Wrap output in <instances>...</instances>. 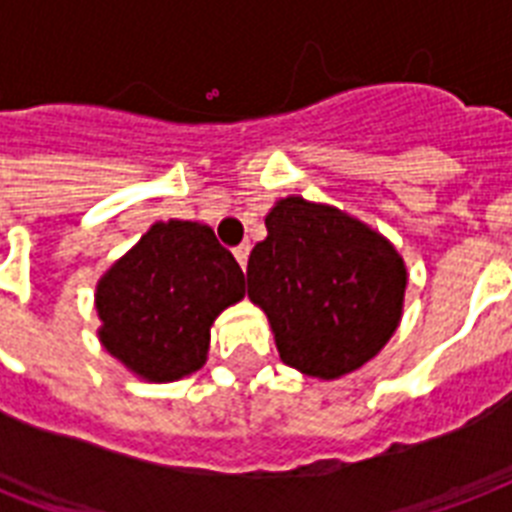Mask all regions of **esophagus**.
Listing matches in <instances>:
<instances>
[{"label":"esophagus","instance_id":"esophagus-1","mask_svg":"<svg viewBox=\"0 0 512 512\" xmlns=\"http://www.w3.org/2000/svg\"><path fill=\"white\" fill-rule=\"evenodd\" d=\"M233 257L239 260L241 268H247V260H249V244H239V247L233 249Z\"/></svg>","mask_w":512,"mask_h":512}]
</instances>
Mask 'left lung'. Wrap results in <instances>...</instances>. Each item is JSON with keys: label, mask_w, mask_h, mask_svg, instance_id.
<instances>
[{"label": "left lung", "mask_w": 512, "mask_h": 512, "mask_svg": "<svg viewBox=\"0 0 512 512\" xmlns=\"http://www.w3.org/2000/svg\"><path fill=\"white\" fill-rule=\"evenodd\" d=\"M247 263V295L271 321L281 361L335 380L364 366L396 332L404 260L380 233L300 196L265 217Z\"/></svg>", "instance_id": "obj_1"}]
</instances>
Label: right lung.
I'll list each match as a JSON object with an SVG mask.
<instances>
[{
	"instance_id": "add662e5",
	"label": "right lung",
	"mask_w": 512,
	"mask_h": 512,
	"mask_svg": "<svg viewBox=\"0 0 512 512\" xmlns=\"http://www.w3.org/2000/svg\"><path fill=\"white\" fill-rule=\"evenodd\" d=\"M244 297V273L207 225H151L100 279V342L151 382L180 380L204 364L217 313Z\"/></svg>"
}]
</instances>
